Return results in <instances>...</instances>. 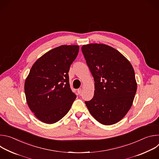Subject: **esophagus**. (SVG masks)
I'll return each instance as SVG.
<instances>
[{
	"label": "esophagus",
	"instance_id": "34e87169",
	"mask_svg": "<svg viewBox=\"0 0 159 159\" xmlns=\"http://www.w3.org/2000/svg\"><path fill=\"white\" fill-rule=\"evenodd\" d=\"M82 89H80V88L77 90V93H78L79 94H80L82 93Z\"/></svg>",
	"mask_w": 159,
	"mask_h": 159
}]
</instances>
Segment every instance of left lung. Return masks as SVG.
Wrapping results in <instances>:
<instances>
[{"label": "left lung", "instance_id": "1", "mask_svg": "<svg viewBox=\"0 0 159 159\" xmlns=\"http://www.w3.org/2000/svg\"><path fill=\"white\" fill-rule=\"evenodd\" d=\"M82 52L94 80L93 98L85 101L92 116L104 125L122 120L132 106L137 84L130 62L118 50L104 44H89Z\"/></svg>", "mask_w": 159, "mask_h": 159}]
</instances>
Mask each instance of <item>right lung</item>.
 Segmentation results:
<instances>
[{
    "mask_svg": "<svg viewBox=\"0 0 159 159\" xmlns=\"http://www.w3.org/2000/svg\"><path fill=\"white\" fill-rule=\"evenodd\" d=\"M79 50L77 45H61L48 52L33 64L25 80L28 105L44 123L60 120L76 98L70 87L69 72Z\"/></svg>",
    "mask_w": 159,
    "mask_h": 159,
    "instance_id": "add662e5",
    "label": "right lung"
}]
</instances>
